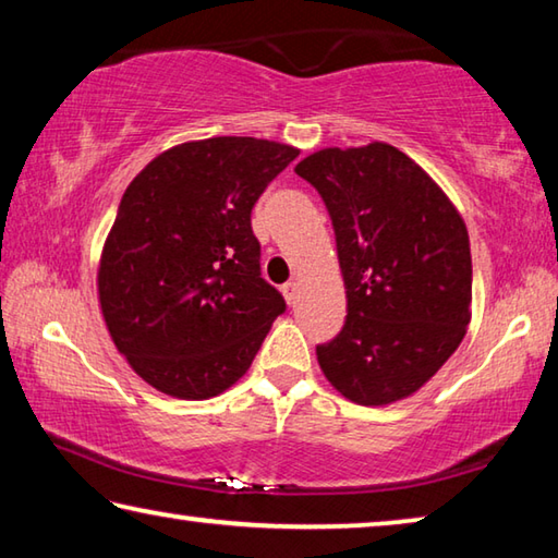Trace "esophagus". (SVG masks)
<instances>
[{
	"label": "esophagus",
	"mask_w": 558,
	"mask_h": 558,
	"mask_svg": "<svg viewBox=\"0 0 558 558\" xmlns=\"http://www.w3.org/2000/svg\"><path fill=\"white\" fill-rule=\"evenodd\" d=\"M282 295H286L288 305H295V302H298V282H286V286H282Z\"/></svg>",
	"instance_id": "esophagus-1"
}]
</instances>
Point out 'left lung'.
<instances>
[{
  "instance_id": "1",
  "label": "left lung",
  "mask_w": 558,
  "mask_h": 558,
  "mask_svg": "<svg viewBox=\"0 0 558 558\" xmlns=\"http://www.w3.org/2000/svg\"><path fill=\"white\" fill-rule=\"evenodd\" d=\"M295 172L327 206L347 288V323L317 347L319 369L359 405L409 399L468 332L465 221L409 155L386 143L319 149Z\"/></svg>"
}]
</instances>
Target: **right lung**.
Here are the masks:
<instances>
[{
	"mask_svg": "<svg viewBox=\"0 0 558 558\" xmlns=\"http://www.w3.org/2000/svg\"><path fill=\"white\" fill-rule=\"evenodd\" d=\"M300 155L256 137H209L157 155L122 194L98 300L140 379L204 401L248 372L286 300L260 278L251 209Z\"/></svg>",
	"mask_w": 558,
	"mask_h": 558,
	"instance_id": "1",
	"label": "right lung"
}]
</instances>
